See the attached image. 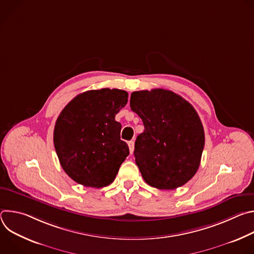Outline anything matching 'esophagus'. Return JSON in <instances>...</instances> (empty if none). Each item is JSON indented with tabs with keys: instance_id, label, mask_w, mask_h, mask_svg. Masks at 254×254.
<instances>
[{
	"instance_id": "esophagus-1",
	"label": "esophagus",
	"mask_w": 254,
	"mask_h": 254,
	"mask_svg": "<svg viewBox=\"0 0 254 254\" xmlns=\"http://www.w3.org/2000/svg\"><path fill=\"white\" fill-rule=\"evenodd\" d=\"M127 144H128V148H129V153L132 154L133 150H134V142L132 140H130V141L127 142Z\"/></svg>"
}]
</instances>
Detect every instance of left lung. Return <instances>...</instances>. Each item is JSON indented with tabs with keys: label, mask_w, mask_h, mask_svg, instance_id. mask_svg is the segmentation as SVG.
I'll return each instance as SVG.
<instances>
[{
	"label": "left lung",
	"mask_w": 254,
	"mask_h": 254,
	"mask_svg": "<svg viewBox=\"0 0 254 254\" xmlns=\"http://www.w3.org/2000/svg\"><path fill=\"white\" fill-rule=\"evenodd\" d=\"M129 104L144 127L133 152L143 180L160 190L185 185L199 169L205 144L195 108L182 96L162 88L134 91Z\"/></svg>",
	"instance_id": "obj_1"
}]
</instances>
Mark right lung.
<instances>
[{"mask_svg":"<svg viewBox=\"0 0 254 254\" xmlns=\"http://www.w3.org/2000/svg\"><path fill=\"white\" fill-rule=\"evenodd\" d=\"M122 89L88 90L72 99L54 127V147L65 173L85 187L102 188L114 182L129 154L121 139L116 115L127 103Z\"/></svg>","mask_w":254,"mask_h":254,"instance_id":"right-lung-1","label":"right lung"}]
</instances>
